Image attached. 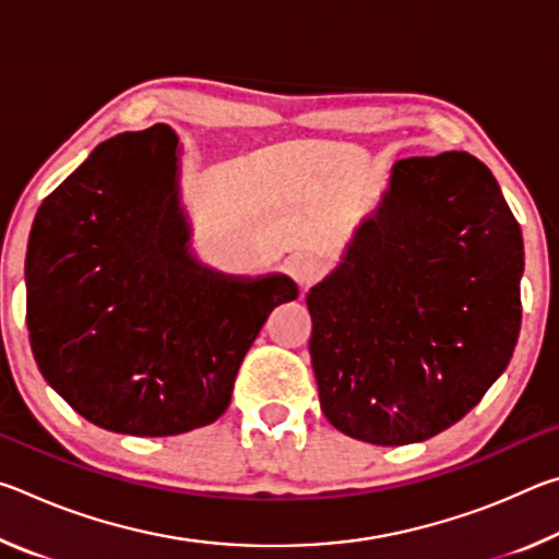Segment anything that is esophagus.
Instances as JSON below:
<instances>
[{
	"instance_id": "esophagus-1",
	"label": "esophagus",
	"mask_w": 559,
	"mask_h": 559,
	"mask_svg": "<svg viewBox=\"0 0 559 559\" xmlns=\"http://www.w3.org/2000/svg\"><path fill=\"white\" fill-rule=\"evenodd\" d=\"M290 273L293 278L298 281L300 288H308L320 278L323 266H320V261L313 257V253H296V257L290 259Z\"/></svg>"
}]
</instances>
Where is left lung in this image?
Returning <instances> with one entry per match:
<instances>
[{"label":"left lung","instance_id":"left-lung-1","mask_svg":"<svg viewBox=\"0 0 559 559\" xmlns=\"http://www.w3.org/2000/svg\"><path fill=\"white\" fill-rule=\"evenodd\" d=\"M523 234L468 153L409 157L306 296L320 409L347 437L404 447L463 419L513 357Z\"/></svg>","mask_w":559,"mask_h":559}]
</instances>
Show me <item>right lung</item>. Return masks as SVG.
I'll list each match as a JSON object with an SVG mask.
<instances>
[{
  "label": "right lung",
  "instance_id": "obj_1",
  "mask_svg": "<svg viewBox=\"0 0 559 559\" xmlns=\"http://www.w3.org/2000/svg\"><path fill=\"white\" fill-rule=\"evenodd\" d=\"M167 126L100 143L34 216L26 325L36 365L83 419L130 437L206 427L286 273L229 276L194 257Z\"/></svg>",
  "mask_w": 559,
  "mask_h": 559
}]
</instances>
